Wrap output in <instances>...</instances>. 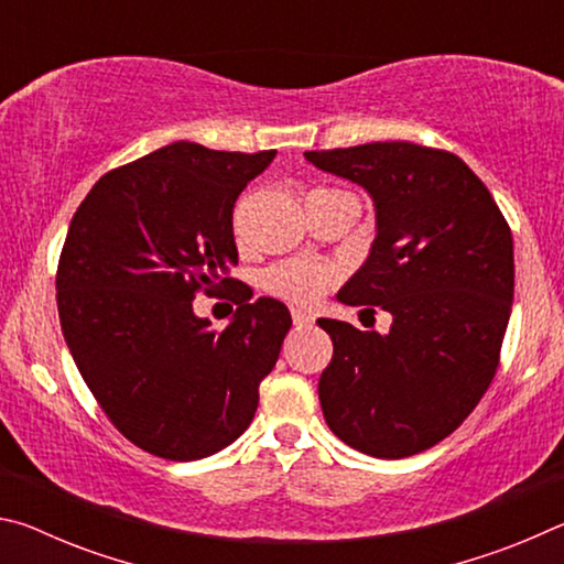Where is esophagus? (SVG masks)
<instances>
[{
  "label": "esophagus",
  "instance_id": "esophagus-1",
  "mask_svg": "<svg viewBox=\"0 0 564 564\" xmlns=\"http://www.w3.org/2000/svg\"><path fill=\"white\" fill-rule=\"evenodd\" d=\"M291 318H293V326L295 328H308L313 323V316L311 313H305L301 308H291Z\"/></svg>",
  "mask_w": 564,
  "mask_h": 564
}]
</instances>
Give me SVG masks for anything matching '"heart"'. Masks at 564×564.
<instances>
[{"label": "heart", "instance_id": "obj_1", "mask_svg": "<svg viewBox=\"0 0 564 564\" xmlns=\"http://www.w3.org/2000/svg\"><path fill=\"white\" fill-rule=\"evenodd\" d=\"M340 279V269L326 261L289 259L263 271V289L283 301L311 305L321 301Z\"/></svg>", "mask_w": 564, "mask_h": 564}]
</instances>
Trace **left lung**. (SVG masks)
<instances>
[{
  "instance_id": "left-lung-1",
  "label": "left lung",
  "mask_w": 564,
  "mask_h": 564,
  "mask_svg": "<svg viewBox=\"0 0 564 564\" xmlns=\"http://www.w3.org/2000/svg\"><path fill=\"white\" fill-rule=\"evenodd\" d=\"M305 159L373 196L378 236L338 299L393 316L388 336L318 321L333 340L323 415L366 455L423 453L473 413L498 370L514 291L510 226L445 149L373 141Z\"/></svg>"
}]
</instances>
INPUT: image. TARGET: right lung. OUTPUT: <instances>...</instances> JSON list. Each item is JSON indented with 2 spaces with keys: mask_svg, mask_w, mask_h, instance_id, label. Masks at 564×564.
Wrapping results in <instances>:
<instances>
[{
  "mask_svg": "<svg viewBox=\"0 0 564 564\" xmlns=\"http://www.w3.org/2000/svg\"><path fill=\"white\" fill-rule=\"evenodd\" d=\"M273 156L176 141L104 174L69 224L56 269L64 340L111 425L156 457L231 445L279 360L289 308L251 303L228 275L234 204ZM198 292L239 305L224 332L193 316Z\"/></svg>",
  "mask_w": 564,
  "mask_h": 564,
  "instance_id": "right-lung-1",
  "label": "right lung"
}]
</instances>
